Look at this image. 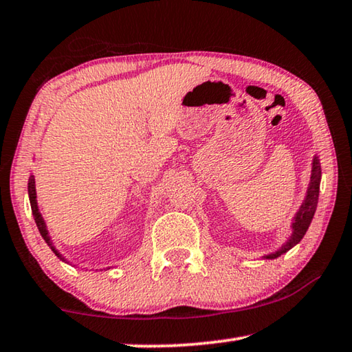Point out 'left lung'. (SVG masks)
I'll return each mask as SVG.
<instances>
[{
	"label": "left lung",
	"instance_id": "8db88e82",
	"mask_svg": "<svg viewBox=\"0 0 352 352\" xmlns=\"http://www.w3.org/2000/svg\"><path fill=\"white\" fill-rule=\"evenodd\" d=\"M320 180H321V168H320L318 158H315L314 160V168H312V177H311V186H309L306 200H305V204L301 205L300 211L296 212L295 222H294V225H292V228H294V233H292L289 242L285 243V245L281 250H278L276 253L267 256V258H278L279 254H283V253L287 252V250H290L292 247H295L296 243L302 239V236L306 234L309 225H311L312 219H314L315 210H317L318 192H320Z\"/></svg>",
	"mask_w": 352,
	"mask_h": 352
}]
</instances>
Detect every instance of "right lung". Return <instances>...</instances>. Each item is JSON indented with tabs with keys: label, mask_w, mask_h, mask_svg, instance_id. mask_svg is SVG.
Returning a JSON list of instances; mask_svg holds the SVG:
<instances>
[{
	"label": "right lung",
	"mask_w": 352,
	"mask_h": 352,
	"mask_svg": "<svg viewBox=\"0 0 352 352\" xmlns=\"http://www.w3.org/2000/svg\"><path fill=\"white\" fill-rule=\"evenodd\" d=\"M28 192H29V200H31V208H32V216H34V220L35 223H37V228L40 231V234L43 239L46 241L47 245L51 247L52 252H54L58 258H62L60 254L57 253V250L54 248V245H52V242L50 241V236H47V231H46V225L43 222V217L40 216L38 212V206H37V195H35V182H34V177L31 175V178H29V183H28Z\"/></svg>",
	"instance_id": "add662e5"
}]
</instances>
